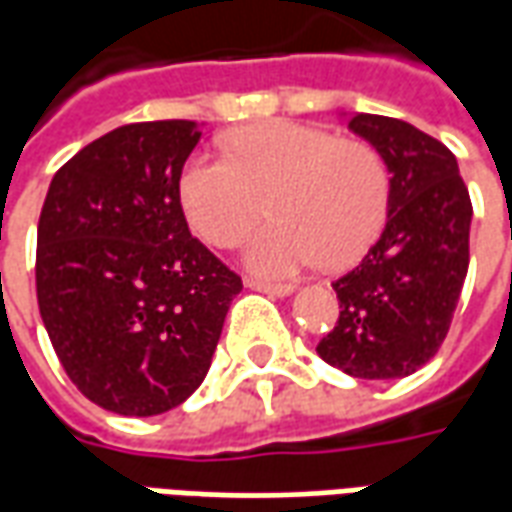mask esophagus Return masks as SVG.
<instances>
[{"label":"esophagus","mask_w":512,"mask_h":512,"mask_svg":"<svg viewBox=\"0 0 512 512\" xmlns=\"http://www.w3.org/2000/svg\"><path fill=\"white\" fill-rule=\"evenodd\" d=\"M246 288L260 290V293H268V296H288L290 285H277V282H266V279H255V277H246L244 282Z\"/></svg>","instance_id":"esophagus-1"}]
</instances>
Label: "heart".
Wrapping results in <instances>:
<instances>
[{
	"label": "heart",
	"mask_w": 512,
	"mask_h": 512,
	"mask_svg": "<svg viewBox=\"0 0 512 512\" xmlns=\"http://www.w3.org/2000/svg\"><path fill=\"white\" fill-rule=\"evenodd\" d=\"M266 200L274 224L252 238L249 266L268 277L318 260L345 268L384 227L389 175L373 145L293 120L238 128L227 139V158L197 153L180 172L183 213L216 249L241 244Z\"/></svg>",
	"instance_id": "heart-1"
}]
</instances>
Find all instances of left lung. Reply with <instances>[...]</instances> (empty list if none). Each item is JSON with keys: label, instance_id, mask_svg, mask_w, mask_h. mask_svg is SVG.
Listing matches in <instances>:
<instances>
[{"label": "left lung", "instance_id": "8db88e82", "mask_svg": "<svg viewBox=\"0 0 512 512\" xmlns=\"http://www.w3.org/2000/svg\"><path fill=\"white\" fill-rule=\"evenodd\" d=\"M389 178L386 227L362 263L334 282L340 315L323 362L367 381L417 373L450 332L469 268L472 200L450 147L397 117L354 115Z\"/></svg>", "mask_w": 512, "mask_h": 512}]
</instances>
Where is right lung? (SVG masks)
I'll use <instances>...</instances> for the list:
<instances>
[{
  "label": "right lung",
  "mask_w": 512,
  "mask_h": 512,
  "mask_svg": "<svg viewBox=\"0 0 512 512\" xmlns=\"http://www.w3.org/2000/svg\"><path fill=\"white\" fill-rule=\"evenodd\" d=\"M191 120L128 123L51 180L35 285L60 365L95 406L153 417L202 384L241 277L189 233L180 172Z\"/></svg>",
  "instance_id": "1"
}]
</instances>
